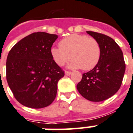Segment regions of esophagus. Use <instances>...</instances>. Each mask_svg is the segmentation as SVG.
<instances>
[{"label":"esophagus","mask_w":133,"mask_h":133,"mask_svg":"<svg viewBox=\"0 0 133 133\" xmlns=\"http://www.w3.org/2000/svg\"><path fill=\"white\" fill-rule=\"evenodd\" d=\"M72 73V72H70V71H65V75H68V76H69V75H70Z\"/></svg>","instance_id":"obj_1"}]
</instances>
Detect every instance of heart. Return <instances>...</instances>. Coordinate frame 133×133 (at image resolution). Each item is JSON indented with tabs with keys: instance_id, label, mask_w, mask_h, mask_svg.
Instances as JSON below:
<instances>
[{
	"instance_id": "1",
	"label": "heart",
	"mask_w": 133,
	"mask_h": 133,
	"mask_svg": "<svg viewBox=\"0 0 133 133\" xmlns=\"http://www.w3.org/2000/svg\"><path fill=\"white\" fill-rule=\"evenodd\" d=\"M51 54L59 66L64 65L71 58L70 68L90 70L99 62L101 48L94 38L72 34L59 42V47H52Z\"/></svg>"
}]
</instances>
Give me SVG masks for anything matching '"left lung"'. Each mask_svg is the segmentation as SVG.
I'll return each mask as SVG.
<instances>
[{
	"instance_id": "8db88e82",
	"label": "left lung",
	"mask_w": 133,
	"mask_h": 133,
	"mask_svg": "<svg viewBox=\"0 0 133 133\" xmlns=\"http://www.w3.org/2000/svg\"><path fill=\"white\" fill-rule=\"evenodd\" d=\"M101 48V58L96 66L82 74L77 89L89 101L99 102L109 99L118 91L125 70L121 49L114 39L97 32L87 31Z\"/></svg>"
}]
</instances>
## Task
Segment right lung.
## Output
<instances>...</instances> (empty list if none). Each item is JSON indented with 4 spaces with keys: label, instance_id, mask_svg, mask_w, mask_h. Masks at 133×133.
Returning a JSON list of instances; mask_svg holds the SVG:
<instances>
[{
    "label": "right lung",
    "instance_id": "right-lung-1",
    "mask_svg": "<svg viewBox=\"0 0 133 133\" xmlns=\"http://www.w3.org/2000/svg\"><path fill=\"white\" fill-rule=\"evenodd\" d=\"M56 34L35 32L21 39L9 52L6 79L15 99L32 109L49 106L56 97L64 72L54 61L51 49Z\"/></svg>",
    "mask_w": 133,
    "mask_h": 133
}]
</instances>
